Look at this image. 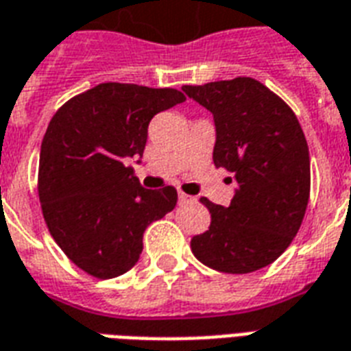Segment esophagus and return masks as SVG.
<instances>
[{
  "label": "esophagus",
  "mask_w": 351,
  "mask_h": 351,
  "mask_svg": "<svg viewBox=\"0 0 351 351\" xmlns=\"http://www.w3.org/2000/svg\"><path fill=\"white\" fill-rule=\"evenodd\" d=\"M178 199H180V202H195V197L186 195L184 191H178Z\"/></svg>",
  "instance_id": "obj_1"
}]
</instances>
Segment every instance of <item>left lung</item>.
<instances>
[{
    "label": "left lung",
    "mask_w": 351,
    "mask_h": 351,
    "mask_svg": "<svg viewBox=\"0 0 351 351\" xmlns=\"http://www.w3.org/2000/svg\"><path fill=\"white\" fill-rule=\"evenodd\" d=\"M182 90L214 117V165L236 182L228 206L201 199L212 221L191 238V251L223 274L256 271L277 261L301 227L311 191L307 139L294 111L253 77Z\"/></svg>",
    "instance_id": "1"
}]
</instances>
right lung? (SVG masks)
<instances>
[{"mask_svg": "<svg viewBox=\"0 0 351 351\" xmlns=\"http://www.w3.org/2000/svg\"><path fill=\"white\" fill-rule=\"evenodd\" d=\"M184 100L176 89L100 83L48 124L38 163L44 219L64 255L93 277L134 268L145 228L176 206L173 186L145 189L124 160L141 158L152 117Z\"/></svg>", "mask_w": 351, "mask_h": 351, "instance_id": "obj_1", "label": "right lung"}]
</instances>
